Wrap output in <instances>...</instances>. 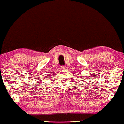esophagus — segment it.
Masks as SVG:
<instances>
[{
  "label": "esophagus",
  "mask_w": 124,
  "mask_h": 124,
  "mask_svg": "<svg viewBox=\"0 0 124 124\" xmlns=\"http://www.w3.org/2000/svg\"><path fill=\"white\" fill-rule=\"evenodd\" d=\"M62 69H63V70L66 69V66H62Z\"/></svg>",
  "instance_id": "1"
}]
</instances>
